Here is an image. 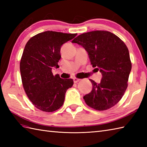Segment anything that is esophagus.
<instances>
[{
    "label": "esophagus",
    "instance_id": "1",
    "mask_svg": "<svg viewBox=\"0 0 147 147\" xmlns=\"http://www.w3.org/2000/svg\"><path fill=\"white\" fill-rule=\"evenodd\" d=\"M73 80H74V83H78V82H80V79H79V78H74L73 79Z\"/></svg>",
    "mask_w": 147,
    "mask_h": 147
}]
</instances>
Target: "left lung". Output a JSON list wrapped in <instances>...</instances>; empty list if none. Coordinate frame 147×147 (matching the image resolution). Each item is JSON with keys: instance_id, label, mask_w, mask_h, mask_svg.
Here are the masks:
<instances>
[{"instance_id": "left-lung-1", "label": "left lung", "mask_w": 147, "mask_h": 147, "mask_svg": "<svg viewBox=\"0 0 147 147\" xmlns=\"http://www.w3.org/2000/svg\"><path fill=\"white\" fill-rule=\"evenodd\" d=\"M72 42L85 48L92 66L99 68L102 74L99 83L90 80L93 89L83 96L86 104L97 111L112 107L127 87L131 62L127 46L114 33L104 30L81 34Z\"/></svg>"}]
</instances>
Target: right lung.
<instances>
[{"mask_svg":"<svg viewBox=\"0 0 147 147\" xmlns=\"http://www.w3.org/2000/svg\"><path fill=\"white\" fill-rule=\"evenodd\" d=\"M76 35L47 31L33 36L26 43L20 61L22 83L30 100L40 111L58 110L64 104L67 90L73 85L72 79L53 75L52 69L58 66L62 45Z\"/></svg>","mask_w":147,"mask_h":147,"instance_id":"obj_1","label":"right lung"}]
</instances>
